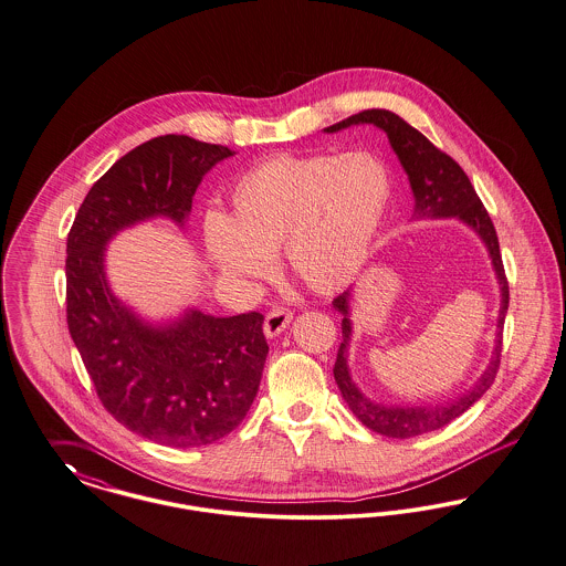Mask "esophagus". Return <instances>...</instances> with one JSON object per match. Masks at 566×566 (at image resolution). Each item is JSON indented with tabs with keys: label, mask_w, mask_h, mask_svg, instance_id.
<instances>
[{
	"label": "esophagus",
	"mask_w": 566,
	"mask_h": 566,
	"mask_svg": "<svg viewBox=\"0 0 566 566\" xmlns=\"http://www.w3.org/2000/svg\"><path fill=\"white\" fill-rule=\"evenodd\" d=\"M293 321V312L289 307H275L266 314L265 335L266 337H275L282 332H286V327Z\"/></svg>",
	"instance_id": "esophagus-1"
}]
</instances>
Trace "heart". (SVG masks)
<instances>
[{
	"instance_id": "1",
	"label": "heart",
	"mask_w": 566,
	"mask_h": 566,
	"mask_svg": "<svg viewBox=\"0 0 566 566\" xmlns=\"http://www.w3.org/2000/svg\"><path fill=\"white\" fill-rule=\"evenodd\" d=\"M391 195L389 168L369 151L273 156L234 179L224 216L205 218V250L234 286L265 280L282 250L300 284L332 293L366 263Z\"/></svg>"
}]
</instances>
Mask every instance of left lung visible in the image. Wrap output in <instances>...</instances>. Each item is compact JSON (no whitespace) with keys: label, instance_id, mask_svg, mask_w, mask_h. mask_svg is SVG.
<instances>
[{"label":"left lung","instance_id":"1","mask_svg":"<svg viewBox=\"0 0 566 566\" xmlns=\"http://www.w3.org/2000/svg\"><path fill=\"white\" fill-rule=\"evenodd\" d=\"M359 124H374L376 128L385 130L389 136V143L394 151L398 154L399 163L408 175L412 195H415V218H458L468 224L474 233L479 234L492 256V265L499 277L500 303L499 332H496V348L492 355V361L488 369L481 374V378L470 387L465 394L453 401L436 403V406H382L371 399H367L359 387L353 382L348 374V344L353 335L350 323V291L337 295L333 300V307L344 316L342 318V344L337 348V359L333 366L335 382L342 391V398L353 410V415L369 428L371 432L382 433L389 438H415L421 433L436 432L464 415L465 410L481 399V396L492 387L502 357V327L504 316L509 310V282L504 275L502 256H500L499 234L492 224V218L488 209L483 207L481 199L476 197L468 175L462 167L433 147L432 143L406 124L399 115L385 111V108H367L357 115H350L342 119L339 124H333L325 128V133H339L350 126Z\"/></svg>","mask_w":566,"mask_h":566}]
</instances>
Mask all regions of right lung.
Listing matches in <instances>:
<instances>
[{"label": "right lung", "instance_id": "obj_1", "mask_svg": "<svg viewBox=\"0 0 566 566\" xmlns=\"http://www.w3.org/2000/svg\"><path fill=\"white\" fill-rule=\"evenodd\" d=\"M233 154L186 134L156 136L102 175L67 233V329L102 406L130 432L177 449L239 428L265 367V316L188 310L165 327L147 325L111 293L104 248L156 216L184 227L202 175Z\"/></svg>", "mask_w": 566, "mask_h": 566}]
</instances>
